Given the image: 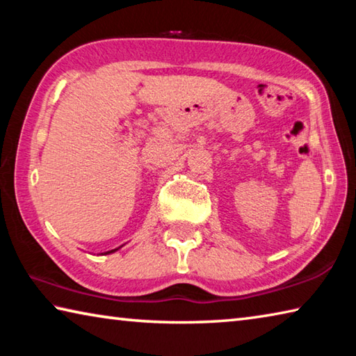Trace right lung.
<instances>
[{
	"instance_id": "obj_1",
	"label": "right lung",
	"mask_w": 356,
	"mask_h": 356,
	"mask_svg": "<svg viewBox=\"0 0 356 356\" xmlns=\"http://www.w3.org/2000/svg\"><path fill=\"white\" fill-rule=\"evenodd\" d=\"M113 251H116V250H111V251H108V252H113Z\"/></svg>"
}]
</instances>
